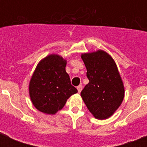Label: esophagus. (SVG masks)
Masks as SVG:
<instances>
[{
  "label": "esophagus",
  "instance_id": "34e87169",
  "mask_svg": "<svg viewBox=\"0 0 147 147\" xmlns=\"http://www.w3.org/2000/svg\"><path fill=\"white\" fill-rule=\"evenodd\" d=\"M77 89H78V93H80L82 92V85H78V87H77Z\"/></svg>",
  "mask_w": 147,
  "mask_h": 147
}]
</instances>
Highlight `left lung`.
<instances>
[{"instance_id":"1","label":"left lung","mask_w":147,"mask_h":147,"mask_svg":"<svg viewBox=\"0 0 147 147\" xmlns=\"http://www.w3.org/2000/svg\"><path fill=\"white\" fill-rule=\"evenodd\" d=\"M89 82L81 92L88 109L98 120L109 118L124 98V86L113 58L99 49L82 53Z\"/></svg>"}]
</instances>
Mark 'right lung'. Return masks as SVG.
I'll return each instance as SVG.
<instances>
[{"mask_svg": "<svg viewBox=\"0 0 147 147\" xmlns=\"http://www.w3.org/2000/svg\"><path fill=\"white\" fill-rule=\"evenodd\" d=\"M67 61L58 54H50L40 60L31 77L29 94L34 107L47 114L62 109L67 100L78 90L71 85L65 71Z\"/></svg>", "mask_w": 147, "mask_h": 147, "instance_id": "1", "label": "right lung"}]
</instances>
